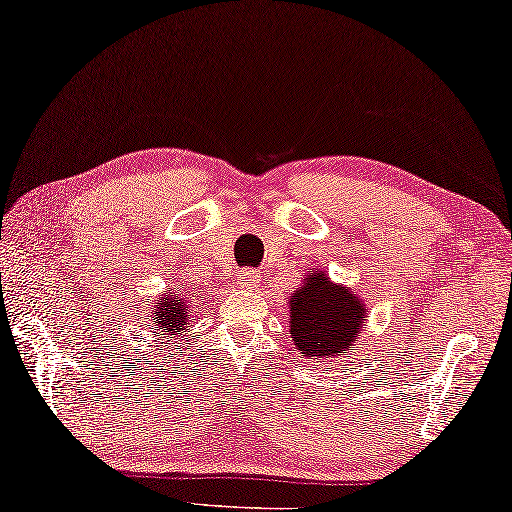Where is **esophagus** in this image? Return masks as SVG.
Instances as JSON below:
<instances>
[{
  "label": "esophagus",
  "mask_w": 512,
  "mask_h": 512,
  "mask_svg": "<svg viewBox=\"0 0 512 512\" xmlns=\"http://www.w3.org/2000/svg\"><path fill=\"white\" fill-rule=\"evenodd\" d=\"M238 281L245 288H258V286H261V274H258V270H251V267H245V270L238 272Z\"/></svg>",
  "instance_id": "1"
}]
</instances>
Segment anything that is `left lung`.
<instances>
[{"label":"left lung","instance_id":"obj_1","mask_svg":"<svg viewBox=\"0 0 512 512\" xmlns=\"http://www.w3.org/2000/svg\"><path fill=\"white\" fill-rule=\"evenodd\" d=\"M290 308V331L306 356H345L358 331H363V301L349 290L333 286L322 272H313L311 279L304 281V288L290 299Z\"/></svg>","mask_w":512,"mask_h":512}]
</instances>
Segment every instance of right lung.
Here are the masks:
<instances>
[{"mask_svg":"<svg viewBox=\"0 0 512 512\" xmlns=\"http://www.w3.org/2000/svg\"><path fill=\"white\" fill-rule=\"evenodd\" d=\"M149 324L154 322V333L167 338V342L181 338L188 329L190 322V299L177 297V295H165L158 299V306H154L152 315H147Z\"/></svg>","mask_w":512,"mask_h":512,"instance_id":"obj_1","label":"right lung"}]
</instances>
